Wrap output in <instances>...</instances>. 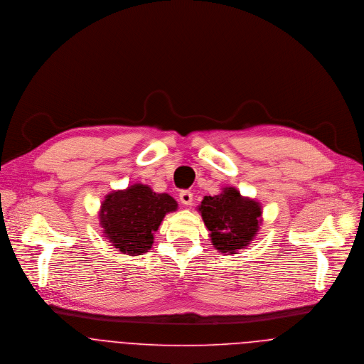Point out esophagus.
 Instances as JSON below:
<instances>
[{"instance_id": "obj_1", "label": "esophagus", "mask_w": 364, "mask_h": 364, "mask_svg": "<svg viewBox=\"0 0 364 364\" xmlns=\"http://www.w3.org/2000/svg\"><path fill=\"white\" fill-rule=\"evenodd\" d=\"M179 200H181L182 205L189 206V205H192V202H193V193H192L191 191H182V192L179 193Z\"/></svg>"}]
</instances>
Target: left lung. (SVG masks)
<instances>
[{"instance_id":"1","label":"left lung","mask_w":364,"mask_h":364,"mask_svg":"<svg viewBox=\"0 0 364 364\" xmlns=\"http://www.w3.org/2000/svg\"><path fill=\"white\" fill-rule=\"evenodd\" d=\"M199 211L210 231L211 244L223 254L245 248L259 230V202L244 198L235 188H224L220 195L205 196Z\"/></svg>"}]
</instances>
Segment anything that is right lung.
<instances>
[{
	"label": "right lung",
	"mask_w": 364,
	"mask_h": 364,
	"mask_svg": "<svg viewBox=\"0 0 364 364\" xmlns=\"http://www.w3.org/2000/svg\"><path fill=\"white\" fill-rule=\"evenodd\" d=\"M176 208V200L168 193H156L150 186L136 183L106 195L100 221L105 237L114 248L136 257L149 252L165 214Z\"/></svg>",
	"instance_id": "1"
}]
</instances>
